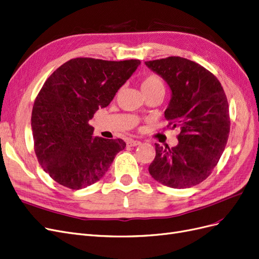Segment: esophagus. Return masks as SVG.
<instances>
[{"label":"esophagus","mask_w":259,"mask_h":259,"mask_svg":"<svg viewBox=\"0 0 259 259\" xmlns=\"http://www.w3.org/2000/svg\"><path fill=\"white\" fill-rule=\"evenodd\" d=\"M140 144H141V142L138 141V140L131 139V140L127 141V146H130V147H136V146H139Z\"/></svg>","instance_id":"esophagus-1"}]
</instances>
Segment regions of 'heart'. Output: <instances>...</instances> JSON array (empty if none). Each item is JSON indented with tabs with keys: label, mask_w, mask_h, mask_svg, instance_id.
Instances as JSON below:
<instances>
[{
	"label": "heart",
	"mask_w": 259,
	"mask_h": 259,
	"mask_svg": "<svg viewBox=\"0 0 259 259\" xmlns=\"http://www.w3.org/2000/svg\"><path fill=\"white\" fill-rule=\"evenodd\" d=\"M140 88L142 93H149L157 90L165 91V85L163 80L156 75H149L142 79L140 83Z\"/></svg>",
	"instance_id": "heart-1"
}]
</instances>
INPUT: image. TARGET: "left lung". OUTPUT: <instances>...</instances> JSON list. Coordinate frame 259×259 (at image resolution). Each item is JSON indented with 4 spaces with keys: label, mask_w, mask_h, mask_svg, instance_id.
<instances>
[{
    "label": "left lung",
    "mask_w": 259,
    "mask_h": 259,
    "mask_svg": "<svg viewBox=\"0 0 259 259\" xmlns=\"http://www.w3.org/2000/svg\"><path fill=\"white\" fill-rule=\"evenodd\" d=\"M145 64L170 88L165 118L172 128L181 130L176 147L155 144L149 172L172 189L199 184L210 176L227 144L230 120L225 92L214 75L191 60L169 57Z\"/></svg>",
    "instance_id": "obj_1"
}]
</instances>
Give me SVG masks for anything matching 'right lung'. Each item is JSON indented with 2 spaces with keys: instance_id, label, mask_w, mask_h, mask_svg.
<instances>
[{
  "instance_id": "add662e5",
  "label": "right lung",
  "mask_w": 259,
  "mask_h": 259,
  "mask_svg": "<svg viewBox=\"0 0 259 259\" xmlns=\"http://www.w3.org/2000/svg\"><path fill=\"white\" fill-rule=\"evenodd\" d=\"M140 65L139 60L67 61L44 83L34 102L31 126L39 164L53 180L72 190L99 181L126 144L93 136L89 124Z\"/></svg>"
}]
</instances>
